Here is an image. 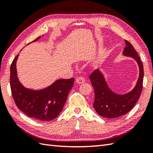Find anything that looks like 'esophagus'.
<instances>
[{
	"mask_svg": "<svg viewBox=\"0 0 153 153\" xmlns=\"http://www.w3.org/2000/svg\"><path fill=\"white\" fill-rule=\"evenodd\" d=\"M76 82L78 84H84V83L85 82V78H84L83 76H79L76 78Z\"/></svg>",
	"mask_w": 153,
	"mask_h": 153,
	"instance_id": "esophagus-1",
	"label": "esophagus"
}]
</instances>
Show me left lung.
Wrapping results in <instances>:
<instances>
[{"label":"left lung","instance_id":"1","mask_svg":"<svg viewBox=\"0 0 153 153\" xmlns=\"http://www.w3.org/2000/svg\"><path fill=\"white\" fill-rule=\"evenodd\" d=\"M126 47L123 55L135 59L139 68V76L133 89L126 94H117L112 91L106 82L103 74L97 69L89 76L94 90L93 106L101 116L114 119L127 114L136 104L140 98L143 87V67L135 48L128 41L124 40Z\"/></svg>","mask_w":153,"mask_h":153}]
</instances>
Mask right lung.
<instances>
[{"label":"right lung","mask_w":153,"mask_h":153,"mask_svg":"<svg viewBox=\"0 0 153 153\" xmlns=\"http://www.w3.org/2000/svg\"><path fill=\"white\" fill-rule=\"evenodd\" d=\"M40 38L39 36L31 43ZM18 56L19 55L14 59L10 68L11 93L17 107L27 116L38 121H48L56 118L66 103L75 78L57 80L42 89L27 88L22 84L18 77L16 62Z\"/></svg>","instance_id":"obj_1"}]
</instances>
